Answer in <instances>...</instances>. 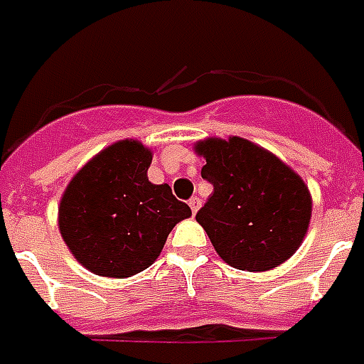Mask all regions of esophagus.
Here are the masks:
<instances>
[{"label": "esophagus", "mask_w": 364, "mask_h": 364, "mask_svg": "<svg viewBox=\"0 0 364 364\" xmlns=\"http://www.w3.org/2000/svg\"><path fill=\"white\" fill-rule=\"evenodd\" d=\"M188 205H190V209H192V213H193V215H196L199 207H201V199H199L198 196H196V198H192V199H190V201H188Z\"/></svg>", "instance_id": "1"}]
</instances>
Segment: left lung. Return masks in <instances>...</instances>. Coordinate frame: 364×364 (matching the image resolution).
I'll return each instance as SVG.
<instances>
[{
    "label": "left lung",
    "mask_w": 364,
    "mask_h": 364,
    "mask_svg": "<svg viewBox=\"0 0 364 364\" xmlns=\"http://www.w3.org/2000/svg\"><path fill=\"white\" fill-rule=\"evenodd\" d=\"M211 198L196 215L223 261L261 272L296 253L311 220L307 186L289 166L244 138L199 141Z\"/></svg>",
    "instance_id": "1"
}]
</instances>
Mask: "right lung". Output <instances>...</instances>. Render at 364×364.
Returning a JSON list of instances; mask_svg holds the SVG:
<instances>
[{"label": "right lung", "mask_w": 364, "mask_h": 364, "mask_svg": "<svg viewBox=\"0 0 364 364\" xmlns=\"http://www.w3.org/2000/svg\"><path fill=\"white\" fill-rule=\"evenodd\" d=\"M151 151L117 141L84 166L63 193L59 230L73 255L94 274L127 278L159 257L166 236L192 215L168 184H151Z\"/></svg>", "instance_id": "right-lung-1"}]
</instances>
